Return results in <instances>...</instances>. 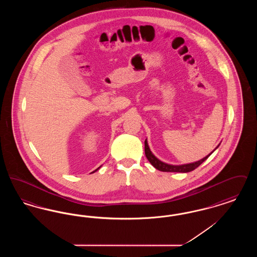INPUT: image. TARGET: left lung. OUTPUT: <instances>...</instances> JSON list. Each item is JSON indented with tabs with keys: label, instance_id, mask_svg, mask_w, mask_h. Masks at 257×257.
Returning <instances> with one entry per match:
<instances>
[{
	"label": "left lung",
	"instance_id": "8db88e82",
	"mask_svg": "<svg viewBox=\"0 0 257 257\" xmlns=\"http://www.w3.org/2000/svg\"><path fill=\"white\" fill-rule=\"evenodd\" d=\"M217 147H216V148H217ZM216 148H215V149H216ZM213 151H214V150H213ZM145 153H146L147 160L150 162V164H151L155 169H157V170H159V171H167V172H189V171H194L195 169H196L197 167H199V166L212 154V152H211L209 155H207L206 157H204L203 159L199 160V161L195 162V163H192V164L181 165V166L169 165V164H166V163L160 161L159 159H157V158L152 154V152L150 151L149 147H148V145H147V140L145 141Z\"/></svg>",
	"mask_w": 257,
	"mask_h": 257
}]
</instances>
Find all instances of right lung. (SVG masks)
<instances>
[{
  "mask_svg": "<svg viewBox=\"0 0 257 257\" xmlns=\"http://www.w3.org/2000/svg\"><path fill=\"white\" fill-rule=\"evenodd\" d=\"M97 170H99V168H98ZM97 170H95V171H97ZM94 171H92V172H94Z\"/></svg>",
  "mask_w": 257,
  "mask_h": 257,
  "instance_id": "1",
  "label": "right lung"
}]
</instances>
